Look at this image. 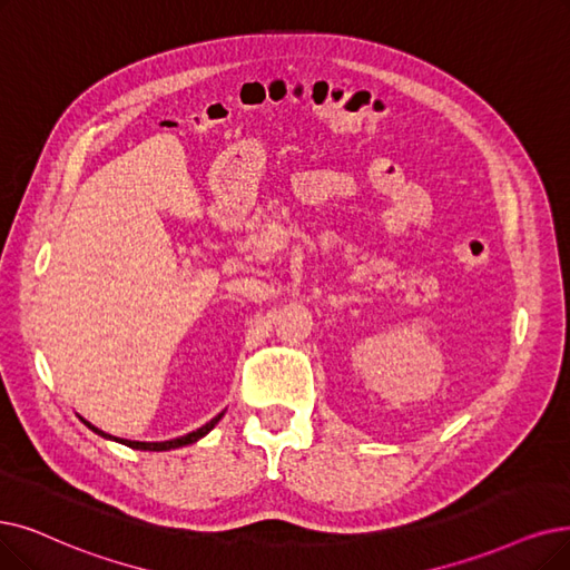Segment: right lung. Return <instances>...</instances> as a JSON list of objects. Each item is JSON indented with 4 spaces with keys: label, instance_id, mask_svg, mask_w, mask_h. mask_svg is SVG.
<instances>
[{
    "label": "right lung",
    "instance_id": "1",
    "mask_svg": "<svg viewBox=\"0 0 570 570\" xmlns=\"http://www.w3.org/2000/svg\"><path fill=\"white\" fill-rule=\"evenodd\" d=\"M224 416V412L222 414H217L213 421H208L206 425H200L198 430H194V432H187V435H181V438H175V440H166V442H135V440H124V438H114V435H107V432H102L100 428H96L94 423H88L86 419H81L79 416V421L86 425V428H90L96 432V435H100V438H105V440H109V442H119V444H126V446H130V449H138V451H170V449H179V446H187V444H194V442H198L200 438H206L208 432L219 423V419Z\"/></svg>",
    "mask_w": 570,
    "mask_h": 570
}]
</instances>
